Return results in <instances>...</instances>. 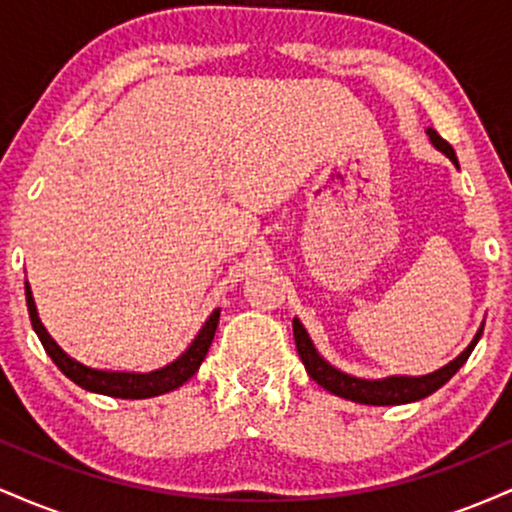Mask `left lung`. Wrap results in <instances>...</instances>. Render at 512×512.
I'll list each match as a JSON object with an SVG mask.
<instances>
[{"label":"left lung","instance_id":"8db88e82","mask_svg":"<svg viewBox=\"0 0 512 512\" xmlns=\"http://www.w3.org/2000/svg\"><path fill=\"white\" fill-rule=\"evenodd\" d=\"M426 134L431 137V144L436 146L438 151H443V154L457 166L455 151H452V146L440 137L436 129H426ZM481 332H484V327H479V332L474 334L472 344H469L467 349L455 358V361H450L448 366L436 370V373L419 375V378H409V375H390V378H383V380H363V378H354V375H346L342 370L330 366L325 358L317 354V349L313 346V342H310L308 332H305L301 320L293 317V339H296L298 356H301L303 366L308 370L310 378H313L320 387H325L327 392H332V395L351 399V402H358V404H373V407L407 404V402H416V399L433 395L438 387H443L452 375L462 368V363L467 361L469 354H472V349L477 346Z\"/></svg>","mask_w":512,"mask_h":512}]
</instances>
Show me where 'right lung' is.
I'll return each mask as SVG.
<instances>
[{
  "label": "right lung",
  "mask_w": 512,
  "mask_h": 512,
  "mask_svg": "<svg viewBox=\"0 0 512 512\" xmlns=\"http://www.w3.org/2000/svg\"><path fill=\"white\" fill-rule=\"evenodd\" d=\"M26 305H28V315H31L33 330L38 334L40 342H43L48 356L55 361V366L60 368L72 383L84 387V390L98 392V395H108V397H120V399L158 397V395H166L170 390H178L182 383H187V380L197 373L199 366H202L204 356H207L209 346L214 342L216 325H219V315H221V310L216 308L214 313L209 315V320L204 322L202 330H199L195 342L187 346L185 354H180L173 363H168V366L151 370V373H120V370L88 368L84 363L74 361L72 356L64 354L60 346H57L55 339H52L48 330L43 327V322H40L28 281H26Z\"/></svg>",
  "instance_id": "right-lung-1"
}]
</instances>
